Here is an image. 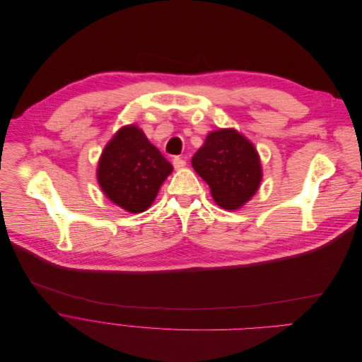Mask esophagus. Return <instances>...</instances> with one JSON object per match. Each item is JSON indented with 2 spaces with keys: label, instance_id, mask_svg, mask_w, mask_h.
I'll list each match as a JSON object with an SVG mask.
<instances>
[{
  "label": "esophagus",
  "instance_id": "obj_1",
  "mask_svg": "<svg viewBox=\"0 0 362 362\" xmlns=\"http://www.w3.org/2000/svg\"><path fill=\"white\" fill-rule=\"evenodd\" d=\"M173 164H174V168H175V170H181V168L185 167L187 161H185L182 157H174Z\"/></svg>",
  "mask_w": 362,
  "mask_h": 362
}]
</instances>
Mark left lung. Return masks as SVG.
Wrapping results in <instances>:
<instances>
[{"label":"left lung","mask_w":362,"mask_h":362,"mask_svg":"<svg viewBox=\"0 0 362 362\" xmlns=\"http://www.w3.org/2000/svg\"><path fill=\"white\" fill-rule=\"evenodd\" d=\"M191 164L224 209H237L250 201L262 178L257 150L233 128L209 132Z\"/></svg>","instance_id":"left-lung-1"}]
</instances>
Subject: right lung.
<instances>
[{
    "mask_svg": "<svg viewBox=\"0 0 362 362\" xmlns=\"http://www.w3.org/2000/svg\"><path fill=\"white\" fill-rule=\"evenodd\" d=\"M173 173L146 134L135 125L122 127L104 148L97 177L104 194L122 209L138 214L156 199L161 184Z\"/></svg>",
    "mask_w": 362,
    "mask_h": 362,
    "instance_id": "add662e5",
    "label": "right lung"
}]
</instances>
